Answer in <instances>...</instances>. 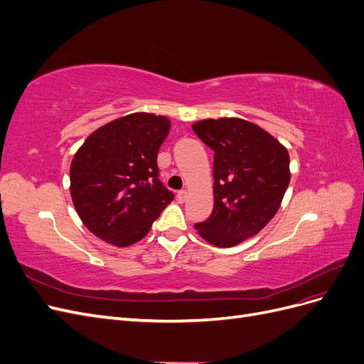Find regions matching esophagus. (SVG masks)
<instances>
[{
    "instance_id": "obj_1",
    "label": "esophagus",
    "mask_w": 364,
    "mask_h": 364,
    "mask_svg": "<svg viewBox=\"0 0 364 364\" xmlns=\"http://www.w3.org/2000/svg\"><path fill=\"white\" fill-rule=\"evenodd\" d=\"M186 197H188V191H186V190H181V191L178 193V200H179V202H185Z\"/></svg>"
}]
</instances>
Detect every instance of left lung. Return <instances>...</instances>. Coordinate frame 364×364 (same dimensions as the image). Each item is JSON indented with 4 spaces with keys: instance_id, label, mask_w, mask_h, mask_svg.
<instances>
[{
    "instance_id": "obj_1",
    "label": "left lung",
    "mask_w": 364,
    "mask_h": 364,
    "mask_svg": "<svg viewBox=\"0 0 364 364\" xmlns=\"http://www.w3.org/2000/svg\"><path fill=\"white\" fill-rule=\"evenodd\" d=\"M194 134L214 150V209L194 228L208 243L232 247L266 226L290 183V156L281 142L241 118L202 119Z\"/></svg>"
}]
</instances>
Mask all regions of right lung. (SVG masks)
I'll use <instances>...</instances> for the list:
<instances>
[{
	"instance_id": "right-lung-1",
	"label": "right lung",
	"mask_w": 364,
	"mask_h": 364,
	"mask_svg": "<svg viewBox=\"0 0 364 364\" xmlns=\"http://www.w3.org/2000/svg\"><path fill=\"white\" fill-rule=\"evenodd\" d=\"M170 119L130 114L86 138L70 168L71 197L83 225L109 245L144 238L174 194L159 181L158 151Z\"/></svg>"
}]
</instances>
